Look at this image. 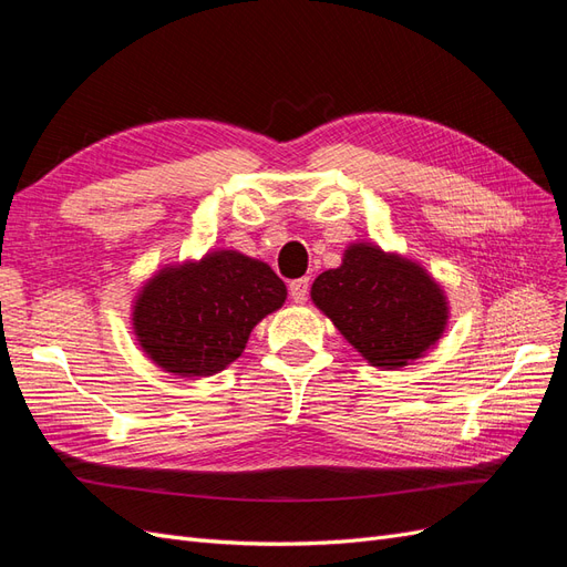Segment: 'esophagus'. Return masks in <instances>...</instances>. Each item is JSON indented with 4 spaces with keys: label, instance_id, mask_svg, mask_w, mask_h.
<instances>
[{
    "label": "esophagus",
    "instance_id": "34e87169",
    "mask_svg": "<svg viewBox=\"0 0 567 567\" xmlns=\"http://www.w3.org/2000/svg\"><path fill=\"white\" fill-rule=\"evenodd\" d=\"M288 290H290V298H293V302L300 305V302L307 300V296H310V279L302 277V279L290 281Z\"/></svg>",
    "mask_w": 567,
    "mask_h": 567
}]
</instances>
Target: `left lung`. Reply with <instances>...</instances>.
<instances>
[{"instance_id": "obj_1", "label": "left lung", "mask_w": 567, "mask_h": 567, "mask_svg": "<svg viewBox=\"0 0 567 567\" xmlns=\"http://www.w3.org/2000/svg\"><path fill=\"white\" fill-rule=\"evenodd\" d=\"M312 300L367 362L400 369L435 346L447 323L440 286L416 262L354 244L312 284Z\"/></svg>"}]
</instances>
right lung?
Returning <instances> with one entry per match:
<instances>
[{
	"instance_id": "add662e5",
	"label": "right lung",
	"mask_w": 567,
	"mask_h": 567,
	"mask_svg": "<svg viewBox=\"0 0 567 567\" xmlns=\"http://www.w3.org/2000/svg\"><path fill=\"white\" fill-rule=\"evenodd\" d=\"M284 300L269 265L217 250L153 277L134 302V333L167 373L213 375L241 357L252 326Z\"/></svg>"
}]
</instances>
